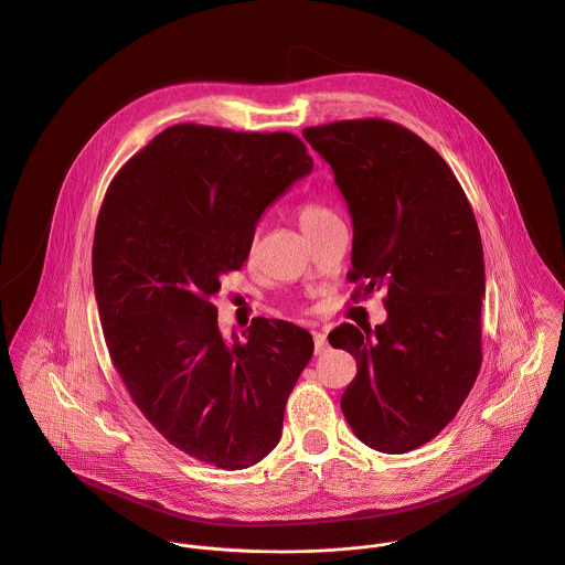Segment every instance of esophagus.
<instances>
[{
	"instance_id": "1",
	"label": "esophagus",
	"mask_w": 565,
	"mask_h": 565,
	"mask_svg": "<svg viewBox=\"0 0 565 565\" xmlns=\"http://www.w3.org/2000/svg\"><path fill=\"white\" fill-rule=\"evenodd\" d=\"M324 351H327V338H324V333L316 331V333H313V353H316V355H322Z\"/></svg>"
}]
</instances>
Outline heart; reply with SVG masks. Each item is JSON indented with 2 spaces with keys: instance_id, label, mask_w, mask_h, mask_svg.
<instances>
[{
  "instance_id": "b5f03b06",
  "label": "heart",
  "mask_w": 565,
  "mask_h": 565,
  "mask_svg": "<svg viewBox=\"0 0 565 565\" xmlns=\"http://www.w3.org/2000/svg\"><path fill=\"white\" fill-rule=\"evenodd\" d=\"M331 216H335V212L331 207L320 205V203H312V201L301 203L297 207V221H299L301 230L306 232V236L313 232L318 225H322L327 218H331Z\"/></svg>"
}]
</instances>
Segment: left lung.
Returning <instances> with one entry per match:
<instances>
[{
	"mask_svg": "<svg viewBox=\"0 0 565 565\" xmlns=\"http://www.w3.org/2000/svg\"><path fill=\"white\" fill-rule=\"evenodd\" d=\"M353 221L351 299L383 290L387 320L340 324L358 360L340 407L379 452L414 450L455 418L481 369L486 264L468 196L434 147L383 119L306 127Z\"/></svg>",
	"mask_w": 565,
	"mask_h": 565,
	"instance_id": "left-lung-1",
	"label": "left lung"
}]
</instances>
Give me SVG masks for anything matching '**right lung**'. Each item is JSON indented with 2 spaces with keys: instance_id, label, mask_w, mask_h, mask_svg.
<instances>
[{
  "instance_id": "obj_1",
  "label": "right lung",
  "mask_w": 565,
  "mask_h": 565,
  "mask_svg": "<svg viewBox=\"0 0 565 565\" xmlns=\"http://www.w3.org/2000/svg\"><path fill=\"white\" fill-rule=\"evenodd\" d=\"M312 167L288 131L180 124L127 160L97 216L93 284L110 360L158 434L223 470L277 446L313 340L257 316L227 342L210 299L245 264L264 210Z\"/></svg>"
}]
</instances>
